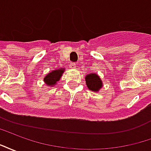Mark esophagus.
Masks as SVG:
<instances>
[{
  "label": "esophagus",
  "instance_id": "esophagus-1",
  "mask_svg": "<svg viewBox=\"0 0 151 151\" xmlns=\"http://www.w3.org/2000/svg\"><path fill=\"white\" fill-rule=\"evenodd\" d=\"M69 67H70L71 69H75L76 67H77V63L71 62L69 64Z\"/></svg>",
  "mask_w": 151,
  "mask_h": 151
}]
</instances>
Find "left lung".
Listing matches in <instances>:
<instances>
[{"mask_svg": "<svg viewBox=\"0 0 151 151\" xmlns=\"http://www.w3.org/2000/svg\"><path fill=\"white\" fill-rule=\"evenodd\" d=\"M86 82L87 87L93 91H98L103 86L101 79L99 78V77L95 73H91V74H88L86 76Z\"/></svg>", "mask_w": 151, "mask_h": 151, "instance_id": "1", "label": "left lung"}]
</instances>
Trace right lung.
<instances>
[{
	"label": "right lung",
	"instance_id": "right-lung-1",
	"mask_svg": "<svg viewBox=\"0 0 151 151\" xmlns=\"http://www.w3.org/2000/svg\"><path fill=\"white\" fill-rule=\"evenodd\" d=\"M64 73V69H57L54 70L52 73H48L47 75L44 78V82H46V84L49 86L54 85L56 82H58L60 78V76L62 75Z\"/></svg>",
	"mask_w": 151,
	"mask_h": 151
}]
</instances>
